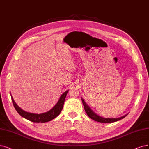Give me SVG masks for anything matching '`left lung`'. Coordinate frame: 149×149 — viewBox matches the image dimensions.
Returning a JSON list of instances; mask_svg holds the SVG:
<instances>
[{"mask_svg":"<svg viewBox=\"0 0 149 149\" xmlns=\"http://www.w3.org/2000/svg\"><path fill=\"white\" fill-rule=\"evenodd\" d=\"M82 102H83V104L84 107V110L87 113V115H88V116L92 120H93L94 121H96L97 122H100V123H113V122H115L117 121H119L123 118H124L125 116H126L127 115V114H126L124 116H122L121 117L119 118H104L102 116H100L99 115H98L97 114H96L95 113L92 111L91 108L89 107V105H88L85 101L84 100V99L83 98H81Z\"/></svg>","mask_w":149,"mask_h":149,"instance_id":"8db88e82","label":"left lung"}]
</instances>
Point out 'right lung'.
Masks as SVG:
<instances>
[{"label":"right lung","mask_w":149,"mask_h":149,"mask_svg":"<svg viewBox=\"0 0 149 149\" xmlns=\"http://www.w3.org/2000/svg\"><path fill=\"white\" fill-rule=\"evenodd\" d=\"M68 91L69 90L66 91L61 95L57 103L55 104V105L52 109H50L49 111L47 112L42 113L40 114L33 113H29L24 111L16 103H15L12 95H11L12 100L15 110H17V111L22 117L34 123H45L52 120L60 113V112L63 107V104L66 96L67 95Z\"/></svg>","instance_id":"add662e5"}]
</instances>
